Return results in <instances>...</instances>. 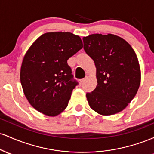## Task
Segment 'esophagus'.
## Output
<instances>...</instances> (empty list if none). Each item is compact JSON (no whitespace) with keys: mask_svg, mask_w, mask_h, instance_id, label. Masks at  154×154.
I'll return each mask as SVG.
<instances>
[{"mask_svg":"<svg viewBox=\"0 0 154 154\" xmlns=\"http://www.w3.org/2000/svg\"><path fill=\"white\" fill-rule=\"evenodd\" d=\"M85 79H86V78H82V79H79V84H82V83L85 82Z\"/></svg>","mask_w":154,"mask_h":154,"instance_id":"obj_1","label":"esophagus"}]
</instances>
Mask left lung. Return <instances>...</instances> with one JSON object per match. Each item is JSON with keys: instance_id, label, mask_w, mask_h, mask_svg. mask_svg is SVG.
I'll return each instance as SVG.
<instances>
[{"instance_id": "obj_1", "label": "left lung", "mask_w": 154, "mask_h": 154, "mask_svg": "<svg viewBox=\"0 0 154 154\" xmlns=\"http://www.w3.org/2000/svg\"><path fill=\"white\" fill-rule=\"evenodd\" d=\"M82 40L85 51L96 67V88L86 94L89 106L101 115L120 112L133 99L140 84L135 51L115 35L93 34Z\"/></svg>"}]
</instances>
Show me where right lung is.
Returning a JSON list of instances; mask_svg holds the SVG:
<instances>
[{
	"mask_svg": "<svg viewBox=\"0 0 154 154\" xmlns=\"http://www.w3.org/2000/svg\"><path fill=\"white\" fill-rule=\"evenodd\" d=\"M78 35L47 32L39 37L24 55L20 81L26 99L45 115H59L68 106L78 83L73 79L67 60L82 49Z\"/></svg>",
	"mask_w": 154,
	"mask_h": 154,
	"instance_id": "obj_1",
	"label": "right lung"
}]
</instances>
